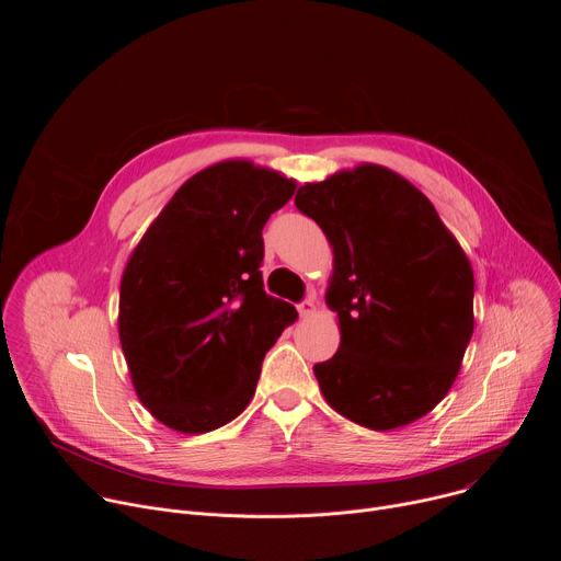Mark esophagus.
Masks as SVG:
<instances>
[{
  "instance_id": "obj_1",
  "label": "esophagus",
  "mask_w": 561,
  "mask_h": 561,
  "mask_svg": "<svg viewBox=\"0 0 561 561\" xmlns=\"http://www.w3.org/2000/svg\"><path fill=\"white\" fill-rule=\"evenodd\" d=\"M297 310L301 317H308L314 312V297H306L301 304H297Z\"/></svg>"
}]
</instances>
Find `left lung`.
<instances>
[{"instance_id":"left-lung-1","label":"left lung","mask_w":561,"mask_h":561,"mask_svg":"<svg viewBox=\"0 0 561 561\" xmlns=\"http://www.w3.org/2000/svg\"><path fill=\"white\" fill-rule=\"evenodd\" d=\"M295 206L333 247L342 342L312 366L322 394L370 431L413 424L450 390L474 329L466 253L428 197L377 164L304 184Z\"/></svg>"}]
</instances>
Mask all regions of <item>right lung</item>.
Wrapping results in <instances>:
<instances>
[{
    "label": "right lung",
    "mask_w": 561,
    "mask_h": 561,
    "mask_svg": "<svg viewBox=\"0 0 561 561\" xmlns=\"http://www.w3.org/2000/svg\"><path fill=\"white\" fill-rule=\"evenodd\" d=\"M295 182L247 159L180 186L133 251L119 286V342L139 402L178 433L242 413L262 362L297 310L262 282L268 217Z\"/></svg>",
    "instance_id": "add662e5"
}]
</instances>
